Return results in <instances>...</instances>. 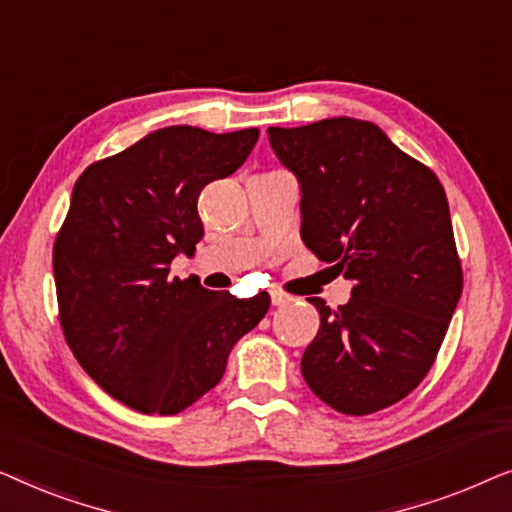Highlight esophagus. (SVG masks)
<instances>
[{"instance_id": "esophagus-1", "label": "esophagus", "mask_w": 512, "mask_h": 512, "mask_svg": "<svg viewBox=\"0 0 512 512\" xmlns=\"http://www.w3.org/2000/svg\"><path fill=\"white\" fill-rule=\"evenodd\" d=\"M270 298H272V305H275V307H284V305L291 303V298L286 296V293H282V291H272Z\"/></svg>"}]
</instances>
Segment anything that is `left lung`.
Instances as JSON below:
<instances>
[{"label":"left lung","instance_id":"left-lung-1","mask_svg":"<svg viewBox=\"0 0 512 512\" xmlns=\"http://www.w3.org/2000/svg\"><path fill=\"white\" fill-rule=\"evenodd\" d=\"M268 137L298 177L305 247L354 284L338 310L307 298L321 317L307 387L342 415L389 408L431 370L464 286L443 184L359 118Z\"/></svg>","mask_w":512,"mask_h":512}]
</instances>
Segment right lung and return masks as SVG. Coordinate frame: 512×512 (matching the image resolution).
<instances>
[{
  "instance_id": "1",
  "label": "right lung",
  "mask_w": 512,
  "mask_h": 512,
  "mask_svg": "<svg viewBox=\"0 0 512 512\" xmlns=\"http://www.w3.org/2000/svg\"><path fill=\"white\" fill-rule=\"evenodd\" d=\"M258 142L247 128L149 132L88 165L53 244L60 326L81 368L144 415H177L214 389L235 342L265 317L268 293L240 300L198 277H170L205 230L200 191L230 177Z\"/></svg>"
}]
</instances>
